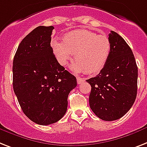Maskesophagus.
<instances>
[{
    "mask_svg": "<svg viewBox=\"0 0 147 147\" xmlns=\"http://www.w3.org/2000/svg\"><path fill=\"white\" fill-rule=\"evenodd\" d=\"M84 82V78H82L78 77H78H77V82H78V84H82V82Z\"/></svg>",
    "mask_w": 147,
    "mask_h": 147,
    "instance_id": "obj_1",
    "label": "esophagus"
}]
</instances>
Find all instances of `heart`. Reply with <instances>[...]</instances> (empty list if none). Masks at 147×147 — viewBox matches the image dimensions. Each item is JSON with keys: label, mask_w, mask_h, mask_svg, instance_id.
I'll list each match as a JSON object with an SVG mask.
<instances>
[{"label": "heart", "mask_w": 147, "mask_h": 147, "mask_svg": "<svg viewBox=\"0 0 147 147\" xmlns=\"http://www.w3.org/2000/svg\"><path fill=\"white\" fill-rule=\"evenodd\" d=\"M51 47L60 65H67L75 54L76 62L71 69L76 72L86 71L89 75L99 73L111 53V42L107 35L86 29L68 32L63 37V41L53 38Z\"/></svg>", "instance_id": "b5f03b06"}]
</instances>
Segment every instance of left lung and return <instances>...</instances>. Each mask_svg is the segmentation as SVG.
Masks as SVG:
<instances>
[{
    "label": "left lung",
    "mask_w": 147,
    "mask_h": 147,
    "mask_svg": "<svg viewBox=\"0 0 147 147\" xmlns=\"http://www.w3.org/2000/svg\"><path fill=\"white\" fill-rule=\"evenodd\" d=\"M111 53L107 64L96 77L87 80L91 86L90 109L104 121L125 115L135 101L138 92V66L131 49L116 32L109 34Z\"/></svg>",
    "instance_id": "left-lung-1"
}]
</instances>
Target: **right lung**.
Returning <instances> with one entry per match:
<instances>
[{
  "instance_id": "add662e5",
  "label": "right lung",
  "mask_w": 147,
  "mask_h": 147,
  "mask_svg": "<svg viewBox=\"0 0 147 147\" xmlns=\"http://www.w3.org/2000/svg\"><path fill=\"white\" fill-rule=\"evenodd\" d=\"M53 26H38L21 41L13 63V86L24 114L47 125L62 119L76 78L62 66L51 46Z\"/></svg>"
}]
</instances>
